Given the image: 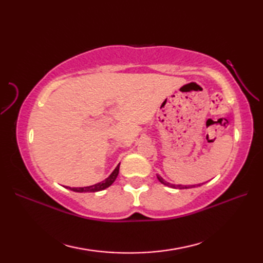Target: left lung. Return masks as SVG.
<instances>
[{
	"label": "left lung",
	"instance_id": "left-lung-1",
	"mask_svg": "<svg viewBox=\"0 0 263 263\" xmlns=\"http://www.w3.org/2000/svg\"><path fill=\"white\" fill-rule=\"evenodd\" d=\"M157 178L159 180V182L161 183V184H164V185H167V186H170V187H173V189H191V187H195V185H182V184H171V183H168V182H166L163 177L161 176H159V175H157ZM201 184H203V183H201ZM201 184H197V186L199 185H201Z\"/></svg>",
	"mask_w": 263,
	"mask_h": 263
}]
</instances>
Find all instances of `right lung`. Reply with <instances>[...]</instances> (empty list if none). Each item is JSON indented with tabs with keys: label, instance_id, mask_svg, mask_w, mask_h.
Returning a JSON list of instances; mask_svg holds the SVG:
<instances>
[{
	"label": "right lung",
	"instance_id": "add662e5",
	"mask_svg": "<svg viewBox=\"0 0 263 263\" xmlns=\"http://www.w3.org/2000/svg\"><path fill=\"white\" fill-rule=\"evenodd\" d=\"M119 170H120V164L116 166V168L113 171V173L106 178V180L99 182L97 184H93V185L90 186H85V187H69L70 190L74 192H98V191H102V190L107 189L108 186H110L111 184L114 183V181L116 180L117 175H119Z\"/></svg>",
	"mask_w": 263,
	"mask_h": 263
}]
</instances>
